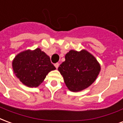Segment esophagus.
Returning a JSON list of instances; mask_svg holds the SVG:
<instances>
[{"label":"esophagus","mask_w":123,"mask_h":123,"mask_svg":"<svg viewBox=\"0 0 123 123\" xmlns=\"http://www.w3.org/2000/svg\"><path fill=\"white\" fill-rule=\"evenodd\" d=\"M55 68H56V69H57V68H59V63H56V64H55Z\"/></svg>","instance_id":"obj_1"}]
</instances>
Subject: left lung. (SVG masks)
Segmentation results:
<instances>
[{"label": "left lung", "mask_w": 123, "mask_h": 123, "mask_svg": "<svg viewBox=\"0 0 123 123\" xmlns=\"http://www.w3.org/2000/svg\"><path fill=\"white\" fill-rule=\"evenodd\" d=\"M68 89L73 92L84 90L95 82L101 66L93 55L85 49L70 50L65 61L58 68Z\"/></svg>", "instance_id": "obj_1"}]
</instances>
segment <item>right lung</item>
<instances>
[{
  "label": "right lung",
  "instance_id": "add662e5",
  "mask_svg": "<svg viewBox=\"0 0 123 123\" xmlns=\"http://www.w3.org/2000/svg\"><path fill=\"white\" fill-rule=\"evenodd\" d=\"M12 68L20 82L30 88L39 86L49 72L56 69L50 57L39 48L18 54L12 61Z\"/></svg>",
  "mask_w": 123,
  "mask_h": 123
}]
</instances>
